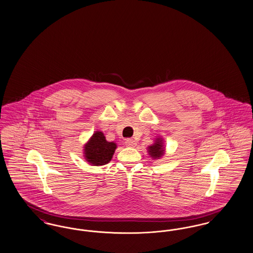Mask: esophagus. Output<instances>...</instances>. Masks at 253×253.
Wrapping results in <instances>:
<instances>
[{"instance_id":"esophagus-1","label":"esophagus","mask_w":253,"mask_h":253,"mask_svg":"<svg viewBox=\"0 0 253 253\" xmlns=\"http://www.w3.org/2000/svg\"><path fill=\"white\" fill-rule=\"evenodd\" d=\"M125 144L127 145L128 147H134V146L136 145V142H135V140L132 139V138H127V139L125 140Z\"/></svg>"}]
</instances>
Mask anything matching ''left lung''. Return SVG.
<instances>
[{
    "instance_id": "left-lung-1",
    "label": "left lung",
    "mask_w": 253,
    "mask_h": 253,
    "mask_svg": "<svg viewBox=\"0 0 253 253\" xmlns=\"http://www.w3.org/2000/svg\"><path fill=\"white\" fill-rule=\"evenodd\" d=\"M149 155H151V157L154 158H159L160 157L163 156V152H164V148L162 145V141L161 139H157L156 143L152 146L149 147Z\"/></svg>"
}]
</instances>
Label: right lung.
<instances>
[{"label":"right lung","mask_w":253,"mask_h":253,"mask_svg":"<svg viewBox=\"0 0 253 253\" xmlns=\"http://www.w3.org/2000/svg\"><path fill=\"white\" fill-rule=\"evenodd\" d=\"M116 148V143L106 141L103 132H96L85 145V158L95 166L107 164L112 159Z\"/></svg>","instance_id":"obj_1"}]
</instances>
